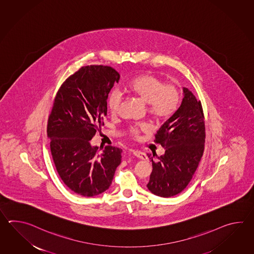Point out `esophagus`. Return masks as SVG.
Here are the masks:
<instances>
[{
  "label": "esophagus",
  "mask_w": 254,
  "mask_h": 254,
  "mask_svg": "<svg viewBox=\"0 0 254 254\" xmlns=\"http://www.w3.org/2000/svg\"><path fill=\"white\" fill-rule=\"evenodd\" d=\"M131 152L134 154L135 156L139 158L140 160H147V155L144 152L140 151H135V150H131Z\"/></svg>",
  "instance_id": "esophagus-1"
}]
</instances>
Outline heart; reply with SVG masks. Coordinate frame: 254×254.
<instances>
[{"label": "heart", "mask_w": 254, "mask_h": 254, "mask_svg": "<svg viewBox=\"0 0 254 254\" xmlns=\"http://www.w3.org/2000/svg\"><path fill=\"white\" fill-rule=\"evenodd\" d=\"M124 91L130 96L139 98L148 104V112L157 120L167 119L176 111L180 92L173 83H164L162 79L151 74H140L125 84ZM122 95L114 90L108 98L109 111L115 114L119 110ZM145 125H133L129 128V135L137 137L140 130H147Z\"/></svg>", "instance_id": "b5f03b06"}]
</instances>
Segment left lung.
I'll use <instances>...</instances> for the list:
<instances>
[{"label": "left lung", "mask_w": 254, "mask_h": 254, "mask_svg": "<svg viewBox=\"0 0 254 254\" xmlns=\"http://www.w3.org/2000/svg\"><path fill=\"white\" fill-rule=\"evenodd\" d=\"M184 98L178 110L161 126L155 142L165 152L154 162L147 154L152 172L147 188L151 193L169 198L182 192L189 184L203 154L205 125L200 101L183 88Z\"/></svg>", "instance_id": "left-lung-1"}]
</instances>
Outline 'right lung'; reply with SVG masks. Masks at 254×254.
I'll list each match as a JSON object with an SVG mask.
<instances>
[{"mask_svg":"<svg viewBox=\"0 0 254 254\" xmlns=\"http://www.w3.org/2000/svg\"><path fill=\"white\" fill-rule=\"evenodd\" d=\"M119 72L110 66L81 67L63 83L49 116L47 136L54 164L65 185L92 197L111 186L122 150L105 146L99 153L91 140L107 114V99Z\"/></svg>","mask_w":254,"mask_h":254,"instance_id":"obj_1","label":"right lung"}]
</instances>
